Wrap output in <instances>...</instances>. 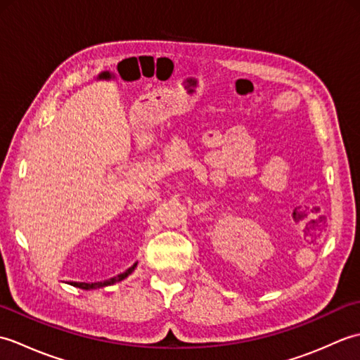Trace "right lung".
<instances>
[{
  "mask_svg": "<svg viewBox=\"0 0 360 360\" xmlns=\"http://www.w3.org/2000/svg\"><path fill=\"white\" fill-rule=\"evenodd\" d=\"M134 267H136V264H133L131 267H129V269H128L127 272L117 275V277H112V278H110V280H105V281H97V283H79V281H72L71 285H72V286H75V288H82V289H96V288H102V286L114 285V283L122 281V280H124L125 277H128V275L134 271Z\"/></svg>",
  "mask_w": 360,
  "mask_h": 360,
  "instance_id": "right-lung-1",
  "label": "right lung"
}]
</instances>
